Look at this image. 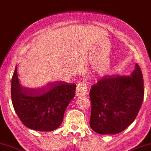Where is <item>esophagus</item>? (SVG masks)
I'll return each instance as SVG.
<instances>
[{
    "instance_id": "esophagus-1",
    "label": "esophagus",
    "mask_w": 151,
    "mask_h": 151,
    "mask_svg": "<svg viewBox=\"0 0 151 151\" xmlns=\"http://www.w3.org/2000/svg\"><path fill=\"white\" fill-rule=\"evenodd\" d=\"M88 91V88L87 84L85 82H79L77 85L76 88V96H82L87 94Z\"/></svg>"
}]
</instances>
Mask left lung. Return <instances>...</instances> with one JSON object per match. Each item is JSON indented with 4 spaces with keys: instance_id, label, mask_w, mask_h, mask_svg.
<instances>
[{
    "instance_id": "8db88e82",
    "label": "left lung",
    "mask_w": 151,
    "mask_h": 151,
    "mask_svg": "<svg viewBox=\"0 0 151 151\" xmlns=\"http://www.w3.org/2000/svg\"><path fill=\"white\" fill-rule=\"evenodd\" d=\"M130 76H107L91 87L90 126L100 134H116L134 122L142 105L144 83L139 66Z\"/></svg>"
}]
</instances>
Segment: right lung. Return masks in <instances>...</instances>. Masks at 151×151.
Returning a JSON list of instances; mask_svg holds the SVG:
<instances>
[{
  "instance_id": "1",
  "label": "right lung",
  "mask_w": 151,
  "mask_h": 151,
  "mask_svg": "<svg viewBox=\"0 0 151 151\" xmlns=\"http://www.w3.org/2000/svg\"><path fill=\"white\" fill-rule=\"evenodd\" d=\"M15 66L11 83L14 108L23 124L32 130L51 132L62 124L69 103L75 96L76 85L50 83L41 88L23 87Z\"/></svg>"
}]
</instances>
